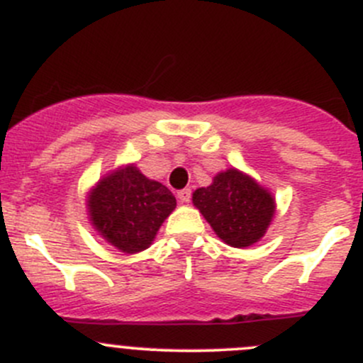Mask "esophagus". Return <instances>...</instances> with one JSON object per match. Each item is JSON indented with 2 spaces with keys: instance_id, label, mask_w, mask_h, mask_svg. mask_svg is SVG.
<instances>
[{
  "instance_id": "obj_1",
  "label": "esophagus",
  "mask_w": 363,
  "mask_h": 363,
  "mask_svg": "<svg viewBox=\"0 0 363 363\" xmlns=\"http://www.w3.org/2000/svg\"><path fill=\"white\" fill-rule=\"evenodd\" d=\"M177 199L181 203H188L189 200H191V189L186 188V189H181V191L177 193Z\"/></svg>"
}]
</instances>
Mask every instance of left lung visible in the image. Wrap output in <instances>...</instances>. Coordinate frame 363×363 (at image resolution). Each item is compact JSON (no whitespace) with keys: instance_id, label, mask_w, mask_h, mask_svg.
Returning a JSON list of instances; mask_svg holds the SVG:
<instances>
[{"instance_id":"obj_1","label":"left lung","mask_w":363,"mask_h":363,"mask_svg":"<svg viewBox=\"0 0 363 363\" xmlns=\"http://www.w3.org/2000/svg\"><path fill=\"white\" fill-rule=\"evenodd\" d=\"M193 205L216 235L232 247H250L258 242L276 212L274 196L235 168L219 172L211 186L196 189Z\"/></svg>"}]
</instances>
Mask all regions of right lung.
<instances>
[{"label":"right lung","instance_id":"add662e5","mask_svg":"<svg viewBox=\"0 0 363 363\" xmlns=\"http://www.w3.org/2000/svg\"><path fill=\"white\" fill-rule=\"evenodd\" d=\"M175 196L135 164L105 175L87 196L94 230L116 250L133 255L147 250L175 208Z\"/></svg>","mask_w":363,"mask_h":363}]
</instances>
